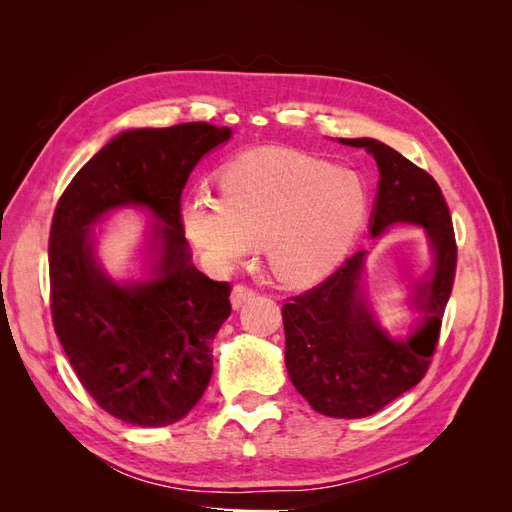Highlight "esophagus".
Instances as JSON below:
<instances>
[{
  "mask_svg": "<svg viewBox=\"0 0 512 512\" xmlns=\"http://www.w3.org/2000/svg\"><path fill=\"white\" fill-rule=\"evenodd\" d=\"M254 290L250 288V286H245V284H237L235 288H232V294H230V303H232V307H241L245 301H250L252 297H254Z\"/></svg>",
  "mask_w": 512,
  "mask_h": 512,
  "instance_id": "esophagus-1",
  "label": "esophagus"
}]
</instances>
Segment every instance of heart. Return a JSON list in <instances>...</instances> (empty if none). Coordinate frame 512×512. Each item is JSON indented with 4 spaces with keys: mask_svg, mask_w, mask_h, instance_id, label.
Wrapping results in <instances>:
<instances>
[{
    "mask_svg": "<svg viewBox=\"0 0 512 512\" xmlns=\"http://www.w3.org/2000/svg\"><path fill=\"white\" fill-rule=\"evenodd\" d=\"M220 198L183 200L190 239L220 267L250 260L265 245L277 280L312 286L346 258L367 220V185L354 170L301 151H245L218 173Z\"/></svg>",
    "mask_w": 512,
    "mask_h": 512,
    "instance_id": "b5f03b06",
    "label": "heart"
}]
</instances>
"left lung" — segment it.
<instances>
[{"label": "left lung", "instance_id": "obj_1", "mask_svg": "<svg viewBox=\"0 0 512 512\" xmlns=\"http://www.w3.org/2000/svg\"><path fill=\"white\" fill-rule=\"evenodd\" d=\"M339 143L365 149L378 164L371 237L408 222L423 226L436 250V269L414 297L423 322L406 342L386 337L361 299L363 250L282 305L286 367L294 389L320 414L363 418L425 378L455 284L457 241L444 194L427 170L374 138H339Z\"/></svg>", "mask_w": 512, "mask_h": 512}]
</instances>
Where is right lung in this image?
Listing matches in <instances>:
<instances>
[{
	"label": "right lung",
	"instance_id": "right-lung-1",
	"mask_svg": "<svg viewBox=\"0 0 512 512\" xmlns=\"http://www.w3.org/2000/svg\"><path fill=\"white\" fill-rule=\"evenodd\" d=\"M205 121L123 132L91 158L61 194L49 237L51 316L76 378L123 423H177L213 374L211 342L230 316V284L192 265L181 192L196 162L228 141ZM121 204H145L154 229L157 277L117 287L97 269L88 226Z\"/></svg>",
	"mask_w": 512,
	"mask_h": 512
}]
</instances>
